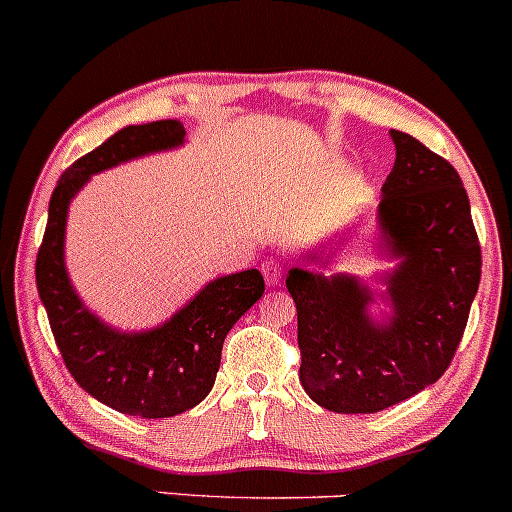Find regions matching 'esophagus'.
<instances>
[{"label": "esophagus", "mask_w": 512, "mask_h": 512, "mask_svg": "<svg viewBox=\"0 0 512 512\" xmlns=\"http://www.w3.org/2000/svg\"><path fill=\"white\" fill-rule=\"evenodd\" d=\"M261 273L263 278H266V285H271V288H276V285L280 283V278H283V268H280L278 261H266L261 266Z\"/></svg>", "instance_id": "1"}]
</instances>
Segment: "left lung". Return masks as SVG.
I'll return each mask as SVG.
<instances>
[{"label":"left lung","instance_id":"left-lung-1","mask_svg":"<svg viewBox=\"0 0 512 512\" xmlns=\"http://www.w3.org/2000/svg\"><path fill=\"white\" fill-rule=\"evenodd\" d=\"M395 163L376 207L378 258L395 263L371 288L354 273L293 266L300 383L324 410H386L432 386L452 364L481 280V246L459 173L410 134L390 129ZM351 229L305 261L329 268ZM383 301L389 312L372 315Z\"/></svg>","mask_w":512,"mask_h":512}]
</instances>
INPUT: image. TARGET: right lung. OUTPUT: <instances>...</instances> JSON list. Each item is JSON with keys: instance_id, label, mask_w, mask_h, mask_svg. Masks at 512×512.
I'll return each instance as SVG.
<instances>
[{"instance_id": "right-lung-1", "label": "right lung", "mask_w": 512, "mask_h": 512, "mask_svg": "<svg viewBox=\"0 0 512 512\" xmlns=\"http://www.w3.org/2000/svg\"><path fill=\"white\" fill-rule=\"evenodd\" d=\"M185 144L175 119L124 126L60 175L36 258V285L65 366L82 390L124 415L173 417L207 398L222 344L266 285L256 268L202 285L166 322L136 332L112 327L85 305L65 268L70 202L92 175Z\"/></svg>"}]
</instances>
